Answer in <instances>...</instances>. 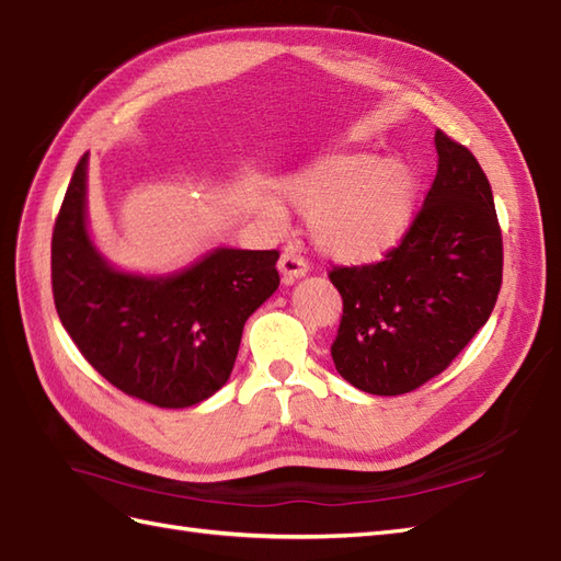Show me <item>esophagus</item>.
I'll return each mask as SVG.
<instances>
[{
  "label": "esophagus",
  "instance_id": "obj_1",
  "mask_svg": "<svg viewBox=\"0 0 561 561\" xmlns=\"http://www.w3.org/2000/svg\"><path fill=\"white\" fill-rule=\"evenodd\" d=\"M277 267L282 272V282L284 284H294L296 279L306 277V272H308V265L296 253H291V251H284L282 253Z\"/></svg>",
  "mask_w": 561,
  "mask_h": 561
}]
</instances>
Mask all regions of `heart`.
I'll return each mask as SVG.
<instances>
[{
    "instance_id": "heart-1",
    "label": "heart",
    "mask_w": 561,
    "mask_h": 561,
    "mask_svg": "<svg viewBox=\"0 0 561 561\" xmlns=\"http://www.w3.org/2000/svg\"><path fill=\"white\" fill-rule=\"evenodd\" d=\"M282 193L308 213V237L330 260L368 265L385 257L409 231L419 179L401 158L328 152L282 181ZM272 217H282L270 205Z\"/></svg>"
}]
</instances>
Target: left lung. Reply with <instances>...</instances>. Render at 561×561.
<instances>
[{
	"mask_svg": "<svg viewBox=\"0 0 561 561\" xmlns=\"http://www.w3.org/2000/svg\"><path fill=\"white\" fill-rule=\"evenodd\" d=\"M423 210L382 263L334 267L344 316L332 360L348 385L407 394L439 375L488 322L502 286V231L478 160L435 134Z\"/></svg>",
	"mask_w": 561,
	"mask_h": 561,
	"instance_id": "obj_1",
	"label": "left lung"
}]
</instances>
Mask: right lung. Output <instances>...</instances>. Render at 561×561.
I'll use <instances>...</instances> for the list:
<instances>
[{"label":"right lung","mask_w":561,"mask_h":561,"mask_svg":"<svg viewBox=\"0 0 561 561\" xmlns=\"http://www.w3.org/2000/svg\"><path fill=\"white\" fill-rule=\"evenodd\" d=\"M277 251L219 245L167 275L119 270L88 227V154L51 233V291L64 330L104 380L160 409L227 385L243 324L277 291Z\"/></svg>","instance_id":"obj_1"}]
</instances>
